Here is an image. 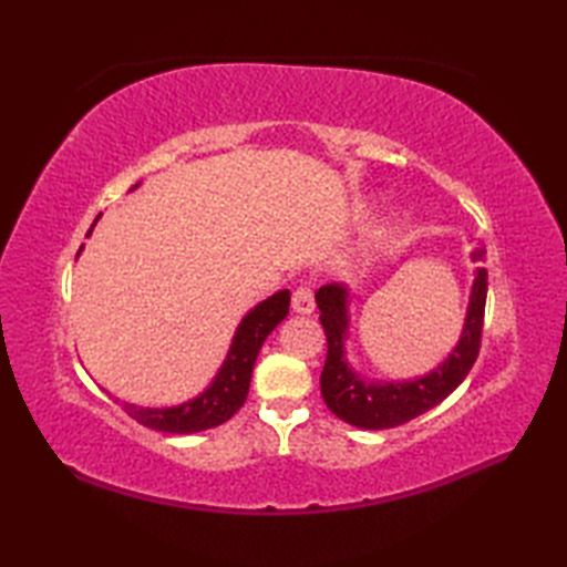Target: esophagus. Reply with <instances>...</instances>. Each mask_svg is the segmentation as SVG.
<instances>
[{
  "mask_svg": "<svg viewBox=\"0 0 567 567\" xmlns=\"http://www.w3.org/2000/svg\"><path fill=\"white\" fill-rule=\"evenodd\" d=\"M315 307V290H311L309 285H299L292 295V309L297 315H311Z\"/></svg>",
  "mask_w": 567,
  "mask_h": 567,
  "instance_id": "obj_1",
  "label": "esophagus"
}]
</instances>
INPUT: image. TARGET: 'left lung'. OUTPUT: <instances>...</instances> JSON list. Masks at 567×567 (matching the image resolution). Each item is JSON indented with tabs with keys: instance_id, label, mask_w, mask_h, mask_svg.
Segmentation results:
<instances>
[{
	"instance_id": "1",
	"label": "left lung",
	"mask_w": 567,
	"mask_h": 567,
	"mask_svg": "<svg viewBox=\"0 0 567 567\" xmlns=\"http://www.w3.org/2000/svg\"><path fill=\"white\" fill-rule=\"evenodd\" d=\"M487 248H475V260L485 258ZM348 292L341 285H323L317 292L321 311V327L327 333V363L321 370V396L331 412L346 424L358 429H394L419 414L441 404L457 384L465 380L470 368L475 365L480 343H483L485 302H487V270L480 268L473 295H470L465 327L461 341L443 363L424 378L409 382H365L348 368L343 358V341L348 331Z\"/></svg>"
}]
</instances>
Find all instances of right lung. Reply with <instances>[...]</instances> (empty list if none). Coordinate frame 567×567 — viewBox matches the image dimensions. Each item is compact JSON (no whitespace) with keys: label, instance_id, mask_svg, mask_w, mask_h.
Instances as JSON below:
<instances>
[{"label":"right lung","instance_id":"1","mask_svg":"<svg viewBox=\"0 0 567 567\" xmlns=\"http://www.w3.org/2000/svg\"><path fill=\"white\" fill-rule=\"evenodd\" d=\"M287 311H290V290L275 292L256 309H250L238 323L231 351L219 375L195 400L167 409H146L124 402V412L138 424L165 433H197L224 424L244 406L260 348L270 331L287 317Z\"/></svg>","mask_w":567,"mask_h":567}]
</instances>
